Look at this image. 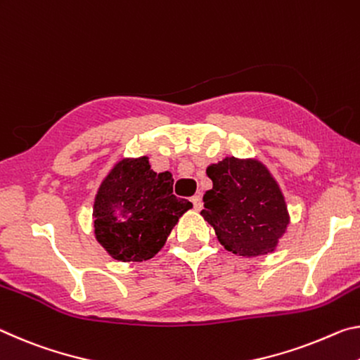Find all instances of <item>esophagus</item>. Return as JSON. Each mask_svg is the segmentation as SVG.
<instances>
[{"instance_id": "obj_1", "label": "esophagus", "mask_w": 360, "mask_h": 360, "mask_svg": "<svg viewBox=\"0 0 360 360\" xmlns=\"http://www.w3.org/2000/svg\"><path fill=\"white\" fill-rule=\"evenodd\" d=\"M191 202H193V207L194 210H201L202 209V198L196 194V196L191 198Z\"/></svg>"}]
</instances>
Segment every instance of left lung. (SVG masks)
<instances>
[{"mask_svg":"<svg viewBox=\"0 0 360 360\" xmlns=\"http://www.w3.org/2000/svg\"><path fill=\"white\" fill-rule=\"evenodd\" d=\"M212 190L204 194L202 217L221 245L243 257L266 255L288 225L284 196L258 161L226 158L207 167Z\"/></svg>","mask_w":360,"mask_h":360,"instance_id":"left-lung-1","label":"left lung"}]
</instances>
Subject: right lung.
<instances>
[{
	"instance_id": "obj_1",
	"label": "right lung",
	"mask_w": 360,
	"mask_h": 360,
	"mask_svg": "<svg viewBox=\"0 0 360 360\" xmlns=\"http://www.w3.org/2000/svg\"><path fill=\"white\" fill-rule=\"evenodd\" d=\"M170 172H153L148 158L120 161L100 185L94 226L115 260L143 262L161 250L176 221L193 204L172 194Z\"/></svg>"
}]
</instances>
